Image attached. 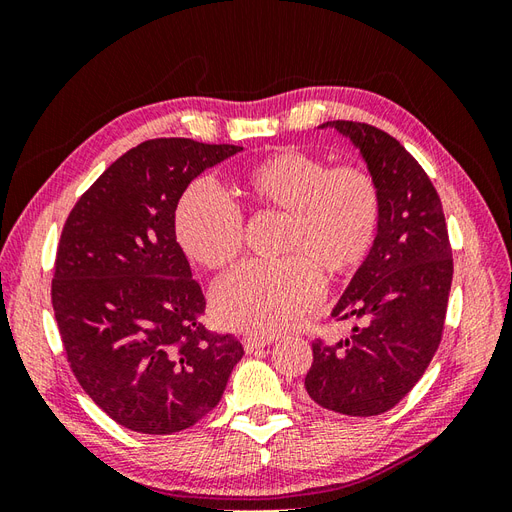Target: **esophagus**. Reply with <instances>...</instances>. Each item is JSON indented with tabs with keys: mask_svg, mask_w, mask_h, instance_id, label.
<instances>
[{
	"mask_svg": "<svg viewBox=\"0 0 512 512\" xmlns=\"http://www.w3.org/2000/svg\"><path fill=\"white\" fill-rule=\"evenodd\" d=\"M269 344H273V337H252V335L243 337V348H245L247 354L256 352V350H260V348H265V346H269Z\"/></svg>",
	"mask_w": 512,
	"mask_h": 512,
	"instance_id": "esophagus-1",
	"label": "esophagus"
}]
</instances>
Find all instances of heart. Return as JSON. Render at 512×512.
<instances>
[{
	"instance_id": "heart-1",
	"label": "heart",
	"mask_w": 512,
	"mask_h": 512,
	"mask_svg": "<svg viewBox=\"0 0 512 512\" xmlns=\"http://www.w3.org/2000/svg\"><path fill=\"white\" fill-rule=\"evenodd\" d=\"M243 185L256 203L290 213L286 250L303 254L245 262L215 284L211 305L224 327L269 337L290 329L322 301L318 265L350 273L369 256L382 196L367 170L329 168L327 160L301 149H282L252 164ZM175 232L185 254L209 269L230 265L243 250L241 209L207 179L183 192Z\"/></svg>"
}]
</instances>
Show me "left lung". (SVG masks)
<instances>
[{
  "label": "left lung",
  "instance_id": "8db88e82",
  "mask_svg": "<svg viewBox=\"0 0 512 512\" xmlns=\"http://www.w3.org/2000/svg\"><path fill=\"white\" fill-rule=\"evenodd\" d=\"M359 149L382 196L374 247L331 316L354 318L346 339L312 346L305 391L318 406L376 416L397 406L436 354L453 282L440 196L427 173L386 132L356 121H327Z\"/></svg>",
  "mask_w": 512,
  "mask_h": 512
}]
</instances>
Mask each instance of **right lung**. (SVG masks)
<instances>
[{"mask_svg":"<svg viewBox=\"0 0 512 512\" xmlns=\"http://www.w3.org/2000/svg\"><path fill=\"white\" fill-rule=\"evenodd\" d=\"M243 151L156 138L108 166L70 211L53 309L83 391L121 427L166 436L220 404L243 346L203 327L205 297L175 235L185 188Z\"/></svg>","mask_w":512,"mask_h":512,"instance_id":"right-lung-1","label":"right lung"}]
</instances>
